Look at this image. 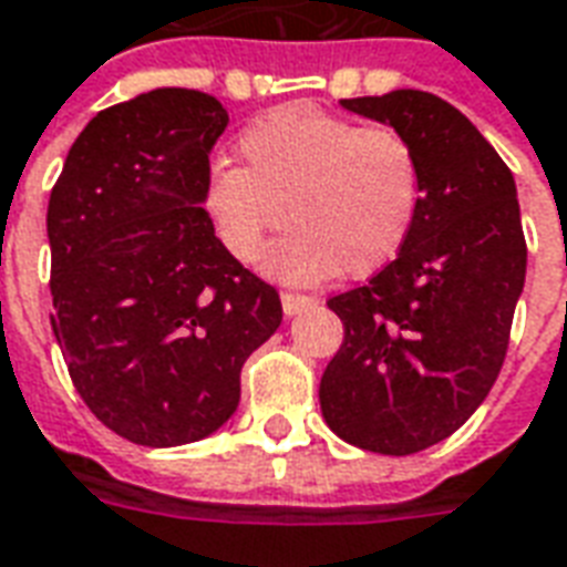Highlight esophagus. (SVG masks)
Masks as SVG:
<instances>
[{"label":"esophagus","mask_w":567,"mask_h":567,"mask_svg":"<svg viewBox=\"0 0 567 567\" xmlns=\"http://www.w3.org/2000/svg\"><path fill=\"white\" fill-rule=\"evenodd\" d=\"M316 303V297L309 295H297V291H282V309L285 316H297L300 309H306V306Z\"/></svg>","instance_id":"1"}]
</instances>
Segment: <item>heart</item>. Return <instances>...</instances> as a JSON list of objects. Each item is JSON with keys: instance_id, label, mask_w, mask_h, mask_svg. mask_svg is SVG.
Instances as JSON below:
<instances>
[{"instance_id": "heart-1", "label": "heart", "mask_w": 567, "mask_h": 567, "mask_svg": "<svg viewBox=\"0 0 567 567\" xmlns=\"http://www.w3.org/2000/svg\"><path fill=\"white\" fill-rule=\"evenodd\" d=\"M243 167L213 162L204 213L230 258H261L282 282L363 279L388 267L421 213L423 177L412 141L390 125H363L309 104H291L246 125Z\"/></svg>"}]
</instances>
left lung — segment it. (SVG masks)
Returning a JSON list of instances; mask_svg holds the SVG:
<instances>
[{
	"mask_svg": "<svg viewBox=\"0 0 567 567\" xmlns=\"http://www.w3.org/2000/svg\"><path fill=\"white\" fill-rule=\"evenodd\" d=\"M412 141L423 198L402 251L327 300L346 339L318 388L327 426L372 454L444 442L496 384L526 282L511 167L454 104L421 90L342 99Z\"/></svg>",
	"mask_w": 567,
	"mask_h": 567,
	"instance_id": "obj_1",
	"label": "left lung"
}]
</instances>
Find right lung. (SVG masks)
Instances as JSON below:
<instances>
[{
    "mask_svg": "<svg viewBox=\"0 0 567 567\" xmlns=\"http://www.w3.org/2000/svg\"><path fill=\"white\" fill-rule=\"evenodd\" d=\"M228 111L153 90L92 116L48 204L53 337L99 421L144 447L216 433L282 321L279 291L230 258L204 213Z\"/></svg>",
    "mask_w": 567,
    "mask_h": 567,
    "instance_id": "obj_1",
    "label": "right lung"
}]
</instances>
